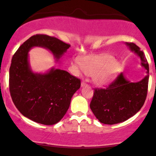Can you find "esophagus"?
<instances>
[{"mask_svg":"<svg viewBox=\"0 0 156 156\" xmlns=\"http://www.w3.org/2000/svg\"><path fill=\"white\" fill-rule=\"evenodd\" d=\"M85 86H87V84L85 83V82H83V81H82L81 82V87H85Z\"/></svg>","mask_w":156,"mask_h":156,"instance_id":"obj_1","label":"esophagus"}]
</instances>
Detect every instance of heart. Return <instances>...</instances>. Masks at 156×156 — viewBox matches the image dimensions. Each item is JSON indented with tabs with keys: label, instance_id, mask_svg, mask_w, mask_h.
<instances>
[{
	"label": "heart",
	"instance_id": "heart-1",
	"mask_svg": "<svg viewBox=\"0 0 156 156\" xmlns=\"http://www.w3.org/2000/svg\"><path fill=\"white\" fill-rule=\"evenodd\" d=\"M73 65L76 74L92 76L94 83L101 86L112 81L120 70V64L109 54L87 55L81 60L76 58Z\"/></svg>",
	"mask_w": 156,
	"mask_h": 156
}]
</instances>
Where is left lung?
<instances>
[{
  "mask_svg": "<svg viewBox=\"0 0 156 156\" xmlns=\"http://www.w3.org/2000/svg\"><path fill=\"white\" fill-rule=\"evenodd\" d=\"M132 51L140 57L147 75L138 82H130L122 73L105 89H94L90 108L101 123L114 125L133 117L145 102L149 81V65L143 51L136 44L126 42Z\"/></svg>",
  "mask_w": 156,
  "mask_h": 156,
  "instance_id": "1",
  "label": "left lung"
}]
</instances>
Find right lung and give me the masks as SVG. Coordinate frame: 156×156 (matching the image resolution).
<instances>
[{"label":"right lung","instance_id":"obj_1","mask_svg":"<svg viewBox=\"0 0 156 156\" xmlns=\"http://www.w3.org/2000/svg\"><path fill=\"white\" fill-rule=\"evenodd\" d=\"M33 47L49 50L58 61L70 44L54 37L34 35L15 52L9 68L10 94L19 112L37 123L56 124L67 113L80 80L55 68L44 74L34 73L28 62V51Z\"/></svg>","mask_w":156,"mask_h":156}]
</instances>
